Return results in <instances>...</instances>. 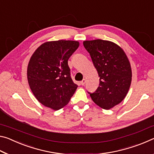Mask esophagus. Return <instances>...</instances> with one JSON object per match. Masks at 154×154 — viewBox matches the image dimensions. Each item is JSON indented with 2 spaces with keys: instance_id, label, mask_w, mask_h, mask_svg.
<instances>
[{
  "instance_id": "34e87169",
  "label": "esophagus",
  "mask_w": 154,
  "mask_h": 154,
  "mask_svg": "<svg viewBox=\"0 0 154 154\" xmlns=\"http://www.w3.org/2000/svg\"><path fill=\"white\" fill-rule=\"evenodd\" d=\"M85 82H86V81H85V79H83L82 81V82H80V83H81V85H84Z\"/></svg>"
}]
</instances>
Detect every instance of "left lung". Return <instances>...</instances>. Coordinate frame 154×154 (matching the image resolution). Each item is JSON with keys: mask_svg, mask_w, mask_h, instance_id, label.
I'll list each match as a JSON object with an SVG mask.
<instances>
[{"mask_svg": "<svg viewBox=\"0 0 154 154\" xmlns=\"http://www.w3.org/2000/svg\"><path fill=\"white\" fill-rule=\"evenodd\" d=\"M100 77L99 86L90 95L96 105L109 109L126 97L132 81L130 62L120 47L101 39L83 41Z\"/></svg>", "mask_w": 154, "mask_h": 154, "instance_id": "1", "label": "left lung"}]
</instances>
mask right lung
<instances>
[{"label": "right lung", "instance_id": "1", "mask_svg": "<svg viewBox=\"0 0 154 154\" xmlns=\"http://www.w3.org/2000/svg\"><path fill=\"white\" fill-rule=\"evenodd\" d=\"M79 45L75 41H49L31 56L27 69L28 84L38 102L47 107L62 109L76 91L78 85L71 79L68 60Z\"/></svg>", "mask_w": 154, "mask_h": 154}]
</instances>
